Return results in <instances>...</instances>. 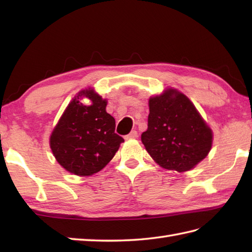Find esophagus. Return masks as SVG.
<instances>
[{"label":"esophagus","instance_id":"obj_1","mask_svg":"<svg viewBox=\"0 0 252 252\" xmlns=\"http://www.w3.org/2000/svg\"><path fill=\"white\" fill-rule=\"evenodd\" d=\"M137 137V132L135 130H133L130 132V134H127L126 136V140H132V138H136Z\"/></svg>","mask_w":252,"mask_h":252}]
</instances>
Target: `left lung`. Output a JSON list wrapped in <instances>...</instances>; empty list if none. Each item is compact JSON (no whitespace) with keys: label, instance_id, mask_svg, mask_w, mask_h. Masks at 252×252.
Instances as JSON below:
<instances>
[{"label":"left lung","instance_id":"1","mask_svg":"<svg viewBox=\"0 0 252 252\" xmlns=\"http://www.w3.org/2000/svg\"><path fill=\"white\" fill-rule=\"evenodd\" d=\"M142 143L160 167L178 172L195 168L212 146V131L196 107L174 89L149 98L148 127Z\"/></svg>","mask_w":252,"mask_h":252}]
</instances>
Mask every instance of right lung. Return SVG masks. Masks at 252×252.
Instances as JSON below:
<instances>
[{
    "label": "right lung",
    "mask_w": 252,
    "mask_h": 252,
    "mask_svg": "<svg viewBox=\"0 0 252 252\" xmlns=\"http://www.w3.org/2000/svg\"><path fill=\"white\" fill-rule=\"evenodd\" d=\"M82 95L93 104L85 106ZM107 100L94 90H83L74 97L50 137V146L57 162L70 173L89 176L97 173L125 142L115 133L116 121L107 114Z\"/></svg>",
    "instance_id": "1"
}]
</instances>
